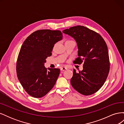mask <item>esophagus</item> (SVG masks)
Returning <instances> with one entry per match:
<instances>
[{"instance_id":"obj_1","label":"esophagus","mask_w":124,"mask_h":124,"mask_svg":"<svg viewBox=\"0 0 124 124\" xmlns=\"http://www.w3.org/2000/svg\"><path fill=\"white\" fill-rule=\"evenodd\" d=\"M67 69V68H66V67H62V68L61 69V71H65V70H66Z\"/></svg>"}]
</instances>
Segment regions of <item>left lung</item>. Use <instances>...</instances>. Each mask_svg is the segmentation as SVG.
<instances>
[{
	"instance_id": "8db88e82",
	"label": "left lung",
	"mask_w": 124,
	"mask_h": 124,
	"mask_svg": "<svg viewBox=\"0 0 124 124\" xmlns=\"http://www.w3.org/2000/svg\"><path fill=\"white\" fill-rule=\"evenodd\" d=\"M62 32L76 40L78 57L74 63L83 62V69H73L70 81L72 87L81 94L88 96L97 92L108 77L110 62L107 44L99 33L83 26H76Z\"/></svg>"
}]
</instances>
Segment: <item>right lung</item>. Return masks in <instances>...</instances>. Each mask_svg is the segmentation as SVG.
<instances>
[{"instance_id": "1", "label": "right lung", "mask_w": 124, "mask_h": 124, "mask_svg": "<svg viewBox=\"0 0 124 124\" xmlns=\"http://www.w3.org/2000/svg\"><path fill=\"white\" fill-rule=\"evenodd\" d=\"M59 31L42 29L30 35L22 44L16 63V73L22 86L29 95L41 98L56 83L60 69L44 67L54 44L62 40Z\"/></svg>"}]
</instances>
